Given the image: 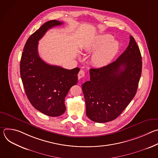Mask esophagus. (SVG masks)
<instances>
[{"instance_id":"34e87169","label":"esophagus","mask_w":158,"mask_h":158,"mask_svg":"<svg viewBox=\"0 0 158 158\" xmlns=\"http://www.w3.org/2000/svg\"><path fill=\"white\" fill-rule=\"evenodd\" d=\"M84 76H85V73H84V71H82V70H81V71H79V74H78V79H80L82 78L83 77H84Z\"/></svg>"}]
</instances>
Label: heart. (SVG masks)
Masks as SVG:
<instances>
[{
    "label": "heart",
    "instance_id": "heart-1",
    "mask_svg": "<svg viewBox=\"0 0 158 158\" xmlns=\"http://www.w3.org/2000/svg\"><path fill=\"white\" fill-rule=\"evenodd\" d=\"M111 35L103 34L96 37L87 44L85 50L94 52L91 57V62L98 67H102L108 65L117 54L119 49V42Z\"/></svg>",
    "mask_w": 158,
    "mask_h": 158
}]
</instances>
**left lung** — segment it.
Returning a JSON list of instances; mask_svg holds the SVG:
<instances>
[{
    "label": "left lung",
    "mask_w": 158,
    "mask_h": 158,
    "mask_svg": "<svg viewBox=\"0 0 158 158\" xmlns=\"http://www.w3.org/2000/svg\"><path fill=\"white\" fill-rule=\"evenodd\" d=\"M113 62L89 71L90 81L82 85L86 115L104 123L116 119L136 95L142 72V57L134 37Z\"/></svg>",
    "instance_id": "8db88e82"
}]
</instances>
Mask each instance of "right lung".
<instances>
[{
    "label": "right lung",
    "mask_w": 158,
    "mask_h": 158,
    "mask_svg": "<svg viewBox=\"0 0 158 158\" xmlns=\"http://www.w3.org/2000/svg\"><path fill=\"white\" fill-rule=\"evenodd\" d=\"M62 24L49 20L33 33L25 44L20 63V77L28 99L34 108L51 117L65 112V98L77 83L80 70L79 67L69 70L48 64L39 56V40L49 29Z\"/></svg>",
    "instance_id": "right-lung-1"
}]
</instances>
